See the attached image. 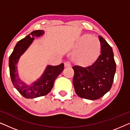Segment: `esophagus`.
Returning <instances> with one entry per match:
<instances>
[{
  "instance_id": "1",
  "label": "esophagus",
  "mask_w": 130,
  "mask_h": 130,
  "mask_svg": "<svg viewBox=\"0 0 130 130\" xmlns=\"http://www.w3.org/2000/svg\"><path fill=\"white\" fill-rule=\"evenodd\" d=\"M64 66H65L66 67H70V66H71V64H70V62H69V61L65 62V63H64Z\"/></svg>"
}]
</instances>
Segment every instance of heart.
Here are the masks:
<instances>
[{
	"label": "heart",
	"mask_w": 130,
	"mask_h": 130,
	"mask_svg": "<svg viewBox=\"0 0 130 130\" xmlns=\"http://www.w3.org/2000/svg\"><path fill=\"white\" fill-rule=\"evenodd\" d=\"M75 50L73 53V60L82 66H86L95 62L100 56L101 44L99 39L85 34L74 45Z\"/></svg>",
	"instance_id": "obj_1"
}]
</instances>
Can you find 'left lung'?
<instances>
[{
  "instance_id": "1",
  "label": "left lung",
  "mask_w": 130,
  "mask_h": 130,
  "mask_svg": "<svg viewBox=\"0 0 130 130\" xmlns=\"http://www.w3.org/2000/svg\"><path fill=\"white\" fill-rule=\"evenodd\" d=\"M101 54L86 67L74 66L73 83L77 95L82 98L96 100L111 89L116 72L112 48L102 37L99 36Z\"/></svg>"
}]
</instances>
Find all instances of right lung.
I'll return each mask as SVG.
<instances>
[{
  "label": "right lung",
  "instance_id": "right-lung-1",
  "mask_svg": "<svg viewBox=\"0 0 130 130\" xmlns=\"http://www.w3.org/2000/svg\"><path fill=\"white\" fill-rule=\"evenodd\" d=\"M44 34L43 30L34 31L18 42L9 60L12 82L19 93L28 99L35 98L47 95L52 89L57 77L64 69L63 63L58 66L48 65L40 78L30 85L26 84L19 77L17 64L19 58L32 43L35 37H40Z\"/></svg>",
  "mask_w": 130,
  "mask_h": 130
}]
</instances>
